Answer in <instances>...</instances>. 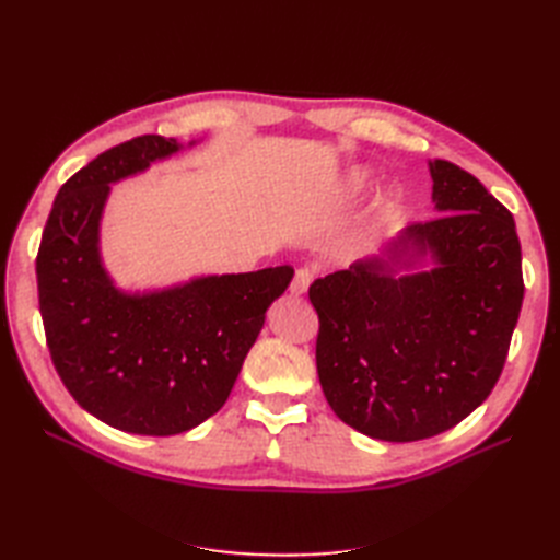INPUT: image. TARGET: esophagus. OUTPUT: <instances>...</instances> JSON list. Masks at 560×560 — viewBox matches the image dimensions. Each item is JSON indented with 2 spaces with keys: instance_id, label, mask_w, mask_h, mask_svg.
Wrapping results in <instances>:
<instances>
[{
  "instance_id": "esophagus-1",
  "label": "esophagus",
  "mask_w": 560,
  "mask_h": 560,
  "mask_svg": "<svg viewBox=\"0 0 560 560\" xmlns=\"http://www.w3.org/2000/svg\"><path fill=\"white\" fill-rule=\"evenodd\" d=\"M313 278H315V270L313 268H299L296 273H294V280H292V294H296V296H301V294H306L308 292V284L313 282Z\"/></svg>"
}]
</instances>
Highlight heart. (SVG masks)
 <instances>
[{
  "mask_svg": "<svg viewBox=\"0 0 560 560\" xmlns=\"http://www.w3.org/2000/svg\"><path fill=\"white\" fill-rule=\"evenodd\" d=\"M366 184H369V173L354 171V173L348 177V182H346V196L352 198V196L362 194V191L366 189Z\"/></svg>",
  "mask_w": 560,
  "mask_h": 560,
  "instance_id": "heart-1",
  "label": "heart"
}]
</instances>
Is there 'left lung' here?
Masks as SVG:
<instances>
[{
    "mask_svg": "<svg viewBox=\"0 0 560 560\" xmlns=\"http://www.w3.org/2000/svg\"><path fill=\"white\" fill-rule=\"evenodd\" d=\"M430 175L439 217L308 290L322 393L346 425L383 442L446 432L481 406L523 303L512 212L455 163L430 161Z\"/></svg>",
    "mask_w": 560,
    "mask_h": 560,
    "instance_id": "8db88e82",
    "label": "left lung"
}]
</instances>
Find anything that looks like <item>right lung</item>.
<instances>
[{
    "instance_id": "obj_1",
    "label": "right lung",
    "mask_w": 560,
    "mask_h": 560,
    "mask_svg": "<svg viewBox=\"0 0 560 560\" xmlns=\"http://www.w3.org/2000/svg\"><path fill=\"white\" fill-rule=\"evenodd\" d=\"M179 149L173 138L142 135L81 167L60 186L37 254L39 311L58 376L81 409L130 434H179L222 409L268 306L294 276L292 266H276L118 290L100 254L112 184Z\"/></svg>"
}]
</instances>
